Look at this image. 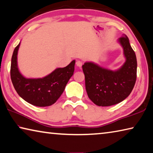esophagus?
<instances>
[{"label":"esophagus","mask_w":153,"mask_h":153,"mask_svg":"<svg viewBox=\"0 0 153 153\" xmlns=\"http://www.w3.org/2000/svg\"><path fill=\"white\" fill-rule=\"evenodd\" d=\"M82 65H83V63H82V61H77L76 62V65H77V67H81L82 66Z\"/></svg>","instance_id":"obj_1"}]
</instances>
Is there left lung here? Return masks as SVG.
I'll list each match as a JSON object with an SVG mask.
<instances>
[{"mask_svg":"<svg viewBox=\"0 0 153 153\" xmlns=\"http://www.w3.org/2000/svg\"><path fill=\"white\" fill-rule=\"evenodd\" d=\"M126 61L120 68L111 70L92 61L82 65L88 96L95 105L108 107L123 101L132 91L136 80L137 60L129 38L123 34L117 40Z\"/></svg>","mask_w":153,"mask_h":153,"instance_id":"8db88e82","label":"left lung"}]
</instances>
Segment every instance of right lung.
Returning a JSON list of instances; mask_svg holds the SVG:
<instances>
[{
  "label": "right lung",
  "mask_w": 153,
  "mask_h": 153,
  "mask_svg": "<svg viewBox=\"0 0 153 153\" xmlns=\"http://www.w3.org/2000/svg\"><path fill=\"white\" fill-rule=\"evenodd\" d=\"M21 42L14 49L11 58V78L17 94L30 104L36 107L53 105L63 92L73 76L76 61L63 68H56L51 74L39 78H28L21 73L17 64V54Z\"/></svg>",
  "instance_id": "1"
}]
</instances>
